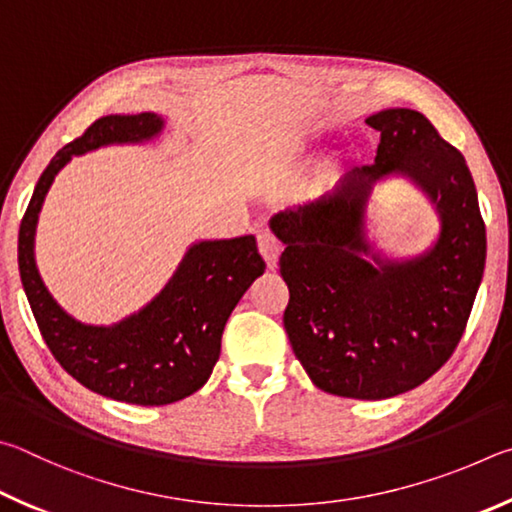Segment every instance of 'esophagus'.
Masks as SVG:
<instances>
[{"label":"esophagus","mask_w":512,"mask_h":512,"mask_svg":"<svg viewBox=\"0 0 512 512\" xmlns=\"http://www.w3.org/2000/svg\"><path fill=\"white\" fill-rule=\"evenodd\" d=\"M258 251H261V256L265 258L267 267L274 270L276 263H279V256H281L283 247H281V242H279V238L274 236V233L263 231L261 236H258Z\"/></svg>","instance_id":"34e87169"}]
</instances>
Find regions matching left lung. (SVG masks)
Instances as JSON below:
<instances>
[{
  "label": "left lung",
  "mask_w": 512,
  "mask_h": 512,
  "mask_svg": "<svg viewBox=\"0 0 512 512\" xmlns=\"http://www.w3.org/2000/svg\"><path fill=\"white\" fill-rule=\"evenodd\" d=\"M366 123L380 132L375 164L279 211L270 227L285 245L283 326L310 380L333 396L384 400L432 378L461 342L486 265V224L468 164L425 114L393 107ZM389 174L409 176L442 215L437 245L405 264L373 255L363 236L365 202Z\"/></svg>",
  "instance_id": "1"
}]
</instances>
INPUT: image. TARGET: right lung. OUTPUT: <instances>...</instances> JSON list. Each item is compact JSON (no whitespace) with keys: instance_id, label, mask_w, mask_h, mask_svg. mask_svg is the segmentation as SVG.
<instances>
[{"instance_id":"right-lung-1","label":"right lung","mask_w":512,"mask_h":512,"mask_svg":"<svg viewBox=\"0 0 512 512\" xmlns=\"http://www.w3.org/2000/svg\"><path fill=\"white\" fill-rule=\"evenodd\" d=\"M161 128L164 121L152 112L110 114L94 121L44 168L17 238L26 299L53 357L89 391L143 407L170 405L209 380L231 310L265 272L256 238L197 242L146 308L105 328L80 324L53 301L35 267L33 236L44 195L71 157L107 143L148 141Z\"/></svg>"}]
</instances>
